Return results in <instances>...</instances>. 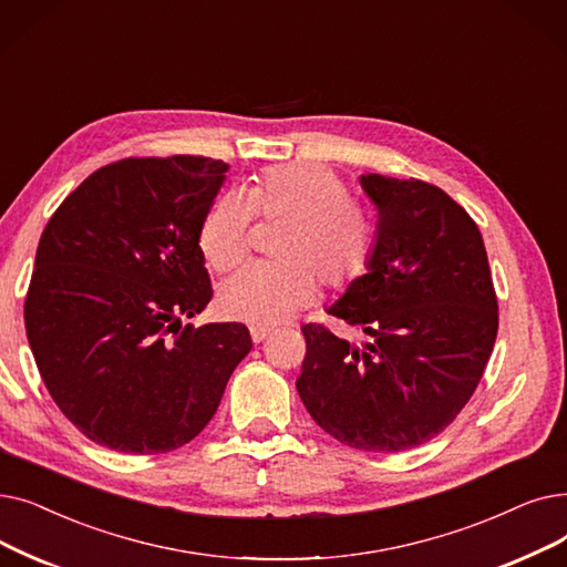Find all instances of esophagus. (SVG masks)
<instances>
[{
    "label": "esophagus",
    "instance_id": "1",
    "mask_svg": "<svg viewBox=\"0 0 567 567\" xmlns=\"http://www.w3.org/2000/svg\"><path fill=\"white\" fill-rule=\"evenodd\" d=\"M268 333H270V331H268V329H264V327H252V329H250V336H252V340H255V342L266 340V338H268Z\"/></svg>",
    "mask_w": 567,
    "mask_h": 567
}]
</instances>
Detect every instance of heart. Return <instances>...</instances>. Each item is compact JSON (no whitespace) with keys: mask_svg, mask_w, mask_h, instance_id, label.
Returning a JSON list of instances; mask_svg holds the SVG:
<instances>
[{"mask_svg":"<svg viewBox=\"0 0 567 567\" xmlns=\"http://www.w3.org/2000/svg\"><path fill=\"white\" fill-rule=\"evenodd\" d=\"M252 215L287 219V229L274 250L278 264L245 266L219 287L217 308L238 322L276 327L312 303V276L327 289L348 287L371 257V215L324 164L268 166L243 196H217L199 227V250L217 274H227L248 252Z\"/></svg>","mask_w":567,"mask_h":567,"instance_id":"heart-1","label":"heart"}]
</instances>
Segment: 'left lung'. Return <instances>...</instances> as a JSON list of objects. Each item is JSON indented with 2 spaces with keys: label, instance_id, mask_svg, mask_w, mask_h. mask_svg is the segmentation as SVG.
<instances>
[{
  "label": "left lung",
  "instance_id": "left-lung-1",
  "mask_svg": "<svg viewBox=\"0 0 567 567\" xmlns=\"http://www.w3.org/2000/svg\"><path fill=\"white\" fill-rule=\"evenodd\" d=\"M378 236L361 278L329 315L361 329L350 344L301 327L297 380L312 420L363 452H403L445 431L477 389L498 333L484 240L450 194L424 181L361 176Z\"/></svg>",
  "mask_w": 567,
  "mask_h": 567
}]
</instances>
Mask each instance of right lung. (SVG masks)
Returning <instances> with one entry per match:
<instances>
[{
    "label": "right lung",
    "instance_id": "1",
    "mask_svg": "<svg viewBox=\"0 0 567 567\" xmlns=\"http://www.w3.org/2000/svg\"><path fill=\"white\" fill-rule=\"evenodd\" d=\"M227 171L210 157H127L48 219L24 329L48 393L96 445L183 447L252 350L245 324L183 327L213 297L199 227Z\"/></svg>",
    "mask_w": 567,
    "mask_h": 567
}]
</instances>
